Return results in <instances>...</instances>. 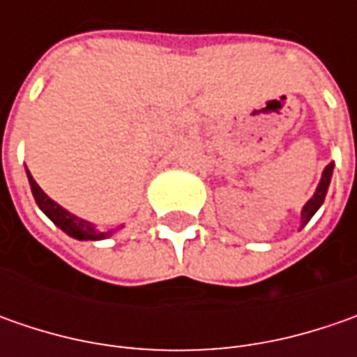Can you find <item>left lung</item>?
Masks as SVG:
<instances>
[{
    "instance_id": "8db88e82",
    "label": "left lung",
    "mask_w": 357,
    "mask_h": 357,
    "mask_svg": "<svg viewBox=\"0 0 357 357\" xmlns=\"http://www.w3.org/2000/svg\"><path fill=\"white\" fill-rule=\"evenodd\" d=\"M332 172H334V162H330L322 172V178H320V183L316 186V192H314V197L304 204V208H302V227H306L310 222V218L316 214V211L322 206L324 199H326V192H328V186H330V181H332Z\"/></svg>"
}]
</instances>
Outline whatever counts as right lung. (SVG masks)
<instances>
[{"mask_svg":"<svg viewBox=\"0 0 357 357\" xmlns=\"http://www.w3.org/2000/svg\"><path fill=\"white\" fill-rule=\"evenodd\" d=\"M27 178H29V186H31V192H33V199L37 202V206L43 211V213L47 214L49 218L53 220V225L55 227H59L65 232V234H69L71 238L77 240H103L109 238L113 232L109 230V232H101V230H97V227L89 222V220H85V218H79L75 214H71L69 211H65L63 206H59L55 200H51L41 190V186L37 185L33 181V176L29 174L27 171Z\"/></svg>","mask_w":357,"mask_h":357,"instance_id":"add662e5","label":"right lung"}]
</instances>
